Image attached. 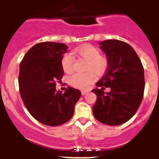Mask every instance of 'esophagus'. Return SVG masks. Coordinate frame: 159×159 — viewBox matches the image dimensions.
<instances>
[{
    "label": "esophagus",
    "instance_id": "esophagus-1",
    "mask_svg": "<svg viewBox=\"0 0 159 159\" xmlns=\"http://www.w3.org/2000/svg\"><path fill=\"white\" fill-rule=\"evenodd\" d=\"M88 93H89V91H84V90H82V91H81V94H82L83 95L88 94Z\"/></svg>",
    "mask_w": 159,
    "mask_h": 159
}]
</instances>
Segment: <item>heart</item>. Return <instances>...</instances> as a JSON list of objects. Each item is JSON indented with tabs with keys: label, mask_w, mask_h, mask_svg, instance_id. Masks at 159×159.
<instances>
[{
	"label": "heart",
	"mask_w": 159,
	"mask_h": 159,
	"mask_svg": "<svg viewBox=\"0 0 159 159\" xmlns=\"http://www.w3.org/2000/svg\"><path fill=\"white\" fill-rule=\"evenodd\" d=\"M73 54H78L87 61L85 73H75L68 78L70 85L79 89H84L89 87L95 80V74L102 75L105 73L108 67V59L106 56L100 54V51L91 44L81 46L75 49ZM75 59L70 53L63 54L61 60L62 69L66 73L73 70Z\"/></svg>",
	"instance_id": "obj_1"
}]
</instances>
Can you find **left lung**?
Returning <instances> with one entry per match:
<instances>
[{"label": "left lung", "instance_id": "8db88e82", "mask_svg": "<svg viewBox=\"0 0 159 159\" xmlns=\"http://www.w3.org/2000/svg\"><path fill=\"white\" fill-rule=\"evenodd\" d=\"M108 59L105 75L96 83L92 92L97 96L93 114L98 121L111 126L128 121L140 106L145 90L144 68L137 53L119 40L100 43ZM110 87L106 94L103 90Z\"/></svg>", "mask_w": 159, "mask_h": 159}]
</instances>
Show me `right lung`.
<instances>
[{
	"label": "right lung",
	"instance_id": "1",
	"mask_svg": "<svg viewBox=\"0 0 159 159\" xmlns=\"http://www.w3.org/2000/svg\"><path fill=\"white\" fill-rule=\"evenodd\" d=\"M67 49L61 43H38L20 63V97L30 115L46 125L58 126L69 121L81 95L79 90L71 87L65 92L56 90V83L64 75L61 60Z\"/></svg>",
	"mask_w": 159,
	"mask_h": 159
}]
</instances>
